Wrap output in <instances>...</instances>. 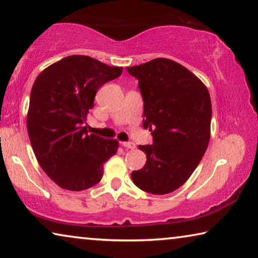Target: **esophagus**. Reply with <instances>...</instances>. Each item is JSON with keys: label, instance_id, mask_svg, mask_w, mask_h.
<instances>
[{"label": "esophagus", "instance_id": "1", "mask_svg": "<svg viewBox=\"0 0 258 258\" xmlns=\"http://www.w3.org/2000/svg\"><path fill=\"white\" fill-rule=\"evenodd\" d=\"M122 146H123L124 149H130V150H134L136 148V145H135V143L133 142H123L122 143Z\"/></svg>", "mask_w": 258, "mask_h": 258}]
</instances>
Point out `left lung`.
<instances>
[{
	"label": "left lung",
	"mask_w": 258,
	"mask_h": 258,
	"mask_svg": "<svg viewBox=\"0 0 258 258\" xmlns=\"http://www.w3.org/2000/svg\"><path fill=\"white\" fill-rule=\"evenodd\" d=\"M144 100V125L153 144L140 145L146 164L132 173L138 188L165 195L180 188L200 164L211 135L210 93L200 78L180 63L154 58L128 67Z\"/></svg>",
	"instance_id": "obj_1"
}]
</instances>
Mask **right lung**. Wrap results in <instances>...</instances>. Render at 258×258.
Instances as JSON below:
<instances>
[{
  "instance_id": "1",
  "label": "right lung",
  "mask_w": 258,
  "mask_h": 258,
  "mask_svg": "<svg viewBox=\"0 0 258 258\" xmlns=\"http://www.w3.org/2000/svg\"><path fill=\"white\" fill-rule=\"evenodd\" d=\"M122 74L85 55H71L42 70L30 97L26 125L35 158L58 187L82 191L97 184L118 142L88 134L97 91Z\"/></svg>"
}]
</instances>
